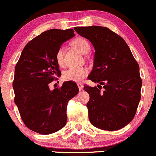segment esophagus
<instances>
[{"label":"esophagus","instance_id":"esophagus-1","mask_svg":"<svg viewBox=\"0 0 156 156\" xmlns=\"http://www.w3.org/2000/svg\"><path fill=\"white\" fill-rule=\"evenodd\" d=\"M78 89H79V90H83V84H81V83H78Z\"/></svg>","mask_w":156,"mask_h":156}]
</instances>
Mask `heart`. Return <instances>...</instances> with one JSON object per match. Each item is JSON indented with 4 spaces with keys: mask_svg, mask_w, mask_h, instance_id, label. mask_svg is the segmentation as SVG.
<instances>
[{
    "mask_svg": "<svg viewBox=\"0 0 156 156\" xmlns=\"http://www.w3.org/2000/svg\"><path fill=\"white\" fill-rule=\"evenodd\" d=\"M72 45L79 50L82 54H87L90 51V45L84 38L78 37L72 41ZM56 61L59 66H64V49L60 47L55 55ZM89 70L86 67H71L64 73V80L70 81H81L88 75Z\"/></svg>",
    "mask_w": 156,
    "mask_h": 156,
    "instance_id": "1",
    "label": "heart"
}]
</instances>
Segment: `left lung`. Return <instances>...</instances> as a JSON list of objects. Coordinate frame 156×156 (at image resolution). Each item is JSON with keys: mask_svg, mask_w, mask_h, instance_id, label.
Returning <instances> with one entry per match:
<instances>
[{"mask_svg": "<svg viewBox=\"0 0 156 156\" xmlns=\"http://www.w3.org/2000/svg\"><path fill=\"white\" fill-rule=\"evenodd\" d=\"M74 30L95 50L88 78L99 84L83 87L90 95L87 104L90 121L104 130L121 129L133 119L141 100L139 66L125 41L109 29L92 26Z\"/></svg>", "mask_w": 156, "mask_h": 156, "instance_id": "8db88e82", "label": "left lung"}]
</instances>
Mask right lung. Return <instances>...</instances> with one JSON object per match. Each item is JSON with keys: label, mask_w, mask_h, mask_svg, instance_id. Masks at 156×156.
<instances>
[{"label": "right lung", "mask_w": 156, "mask_h": 156, "mask_svg": "<svg viewBox=\"0 0 156 156\" xmlns=\"http://www.w3.org/2000/svg\"><path fill=\"white\" fill-rule=\"evenodd\" d=\"M75 36L73 29H52L30 41L22 51L15 69L12 86L15 103L23 123L42 135L58 131L66 125V107L78 94L74 82L49 89V83L61 75L55 55L63 43Z\"/></svg>", "instance_id": "obj_1"}]
</instances>
